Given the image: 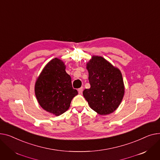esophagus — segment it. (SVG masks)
Masks as SVG:
<instances>
[{
    "mask_svg": "<svg viewBox=\"0 0 160 160\" xmlns=\"http://www.w3.org/2000/svg\"><path fill=\"white\" fill-rule=\"evenodd\" d=\"M82 90H83V87H81V88H79L78 89V92H79V93H82Z\"/></svg>",
    "mask_w": 160,
    "mask_h": 160,
    "instance_id": "obj_1",
    "label": "esophagus"
}]
</instances>
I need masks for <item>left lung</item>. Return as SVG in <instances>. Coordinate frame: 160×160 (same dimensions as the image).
Wrapping results in <instances>:
<instances>
[{
    "mask_svg": "<svg viewBox=\"0 0 160 160\" xmlns=\"http://www.w3.org/2000/svg\"><path fill=\"white\" fill-rule=\"evenodd\" d=\"M89 89L82 94L90 107L100 115L114 112L123 99L125 87L120 70L100 56L93 55L87 64Z\"/></svg>",
    "mask_w": 160,
    "mask_h": 160,
    "instance_id": "1",
    "label": "left lung"
}]
</instances>
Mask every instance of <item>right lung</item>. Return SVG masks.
<instances>
[{
  "mask_svg": "<svg viewBox=\"0 0 160 160\" xmlns=\"http://www.w3.org/2000/svg\"><path fill=\"white\" fill-rule=\"evenodd\" d=\"M65 68L61 59H53L45 66L35 85V93L41 107L57 116L69 108L72 99L78 94Z\"/></svg>",
  "mask_w": 160,
  "mask_h": 160,
  "instance_id": "add662e5",
  "label": "right lung"
}]
</instances>
